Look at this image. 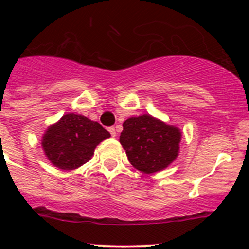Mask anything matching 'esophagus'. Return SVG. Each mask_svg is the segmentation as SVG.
Masks as SVG:
<instances>
[{
	"label": "esophagus",
	"mask_w": 249,
	"mask_h": 249,
	"mask_svg": "<svg viewBox=\"0 0 249 249\" xmlns=\"http://www.w3.org/2000/svg\"><path fill=\"white\" fill-rule=\"evenodd\" d=\"M108 131L110 132V135H112V137H115V136H117V132H115V129H114V127H109Z\"/></svg>",
	"instance_id": "obj_1"
}]
</instances>
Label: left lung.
<instances>
[{"mask_svg":"<svg viewBox=\"0 0 249 249\" xmlns=\"http://www.w3.org/2000/svg\"><path fill=\"white\" fill-rule=\"evenodd\" d=\"M180 140V129L150 114L125 120L119 139L130 164L148 175L166 169L177 159Z\"/></svg>","mask_w":249,"mask_h":249,"instance_id":"left-lung-1","label":"left lung"}]
</instances>
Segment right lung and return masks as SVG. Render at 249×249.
I'll return each instance as SVG.
<instances>
[{"label":"right lung","instance_id":"right-lung-1","mask_svg":"<svg viewBox=\"0 0 249 249\" xmlns=\"http://www.w3.org/2000/svg\"><path fill=\"white\" fill-rule=\"evenodd\" d=\"M110 134L97 122L82 114L67 113L42 137V148L53 166L70 171L84 165L94 150Z\"/></svg>","mask_w":249,"mask_h":249}]
</instances>
